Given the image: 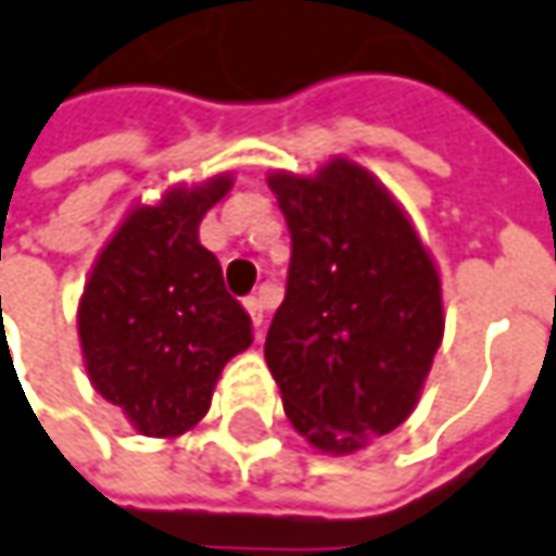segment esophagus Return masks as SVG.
I'll use <instances>...</instances> for the list:
<instances>
[{"mask_svg":"<svg viewBox=\"0 0 556 556\" xmlns=\"http://www.w3.org/2000/svg\"><path fill=\"white\" fill-rule=\"evenodd\" d=\"M247 313H249V319H252V326L262 328V323H264V301H262V298H258V294H252V298H247Z\"/></svg>","mask_w":556,"mask_h":556,"instance_id":"obj_1","label":"esophagus"}]
</instances>
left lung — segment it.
<instances>
[{"mask_svg":"<svg viewBox=\"0 0 556 556\" xmlns=\"http://www.w3.org/2000/svg\"><path fill=\"white\" fill-rule=\"evenodd\" d=\"M267 185L292 233L267 368L298 435L358 453L420 402L444 338L438 264L405 206L350 157L307 176L274 169Z\"/></svg>","mask_w":556,"mask_h":556,"instance_id":"8db88e82","label":"left lung"}]
</instances>
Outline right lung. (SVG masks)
Instances as JSON below:
<instances>
[{
  "label": "right lung",
  "instance_id": "right-lung-1",
  "mask_svg": "<svg viewBox=\"0 0 556 556\" xmlns=\"http://www.w3.org/2000/svg\"><path fill=\"white\" fill-rule=\"evenodd\" d=\"M233 185L218 173L134 203L105 240L78 298L90 387L139 435L179 438L213 402L222 368L252 343V323L225 289L200 222Z\"/></svg>",
  "mask_w": 556,
  "mask_h": 556
}]
</instances>
